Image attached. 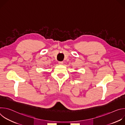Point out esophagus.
<instances>
[{"mask_svg": "<svg viewBox=\"0 0 125 125\" xmlns=\"http://www.w3.org/2000/svg\"><path fill=\"white\" fill-rule=\"evenodd\" d=\"M63 61H59V62H58V63H59V64H60V65H62L63 64Z\"/></svg>", "mask_w": 125, "mask_h": 125, "instance_id": "obj_1", "label": "esophagus"}]
</instances>
